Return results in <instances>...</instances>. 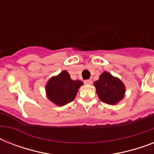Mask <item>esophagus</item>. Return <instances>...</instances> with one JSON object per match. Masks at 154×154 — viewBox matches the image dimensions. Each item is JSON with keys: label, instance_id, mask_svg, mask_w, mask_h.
I'll return each mask as SVG.
<instances>
[{"label": "esophagus", "instance_id": "1", "mask_svg": "<svg viewBox=\"0 0 154 154\" xmlns=\"http://www.w3.org/2000/svg\"><path fill=\"white\" fill-rule=\"evenodd\" d=\"M84 83L85 85H91L92 83H93V82H92V80L88 79V80H85V82H84Z\"/></svg>", "mask_w": 154, "mask_h": 154}]
</instances>
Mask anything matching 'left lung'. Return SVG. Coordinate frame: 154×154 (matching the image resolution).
I'll list each match as a JSON object with an SVG mask.
<instances>
[{"label":"left lung","instance_id":"left-lung-1","mask_svg":"<svg viewBox=\"0 0 154 154\" xmlns=\"http://www.w3.org/2000/svg\"><path fill=\"white\" fill-rule=\"evenodd\" d=\"M97 94L103 102L109 105L117 104L124 97V84L117 77H112L107 72L100 75L98 81L94 82Z\"/></svg>","mask_w":154,"mask_h":154}]
</instances>
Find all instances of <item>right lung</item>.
I'll return each instance as SVG.
<instances>
[{"instance_id": "obj_1", "label": "right lung", "mask_w": 154, "mask_h": 154, "mask_svg": "<svg viewBox=\"0 0 154 154\" xmlns=\"http://www.w3.org/2000/svg\"><path fill=\"white\" fill-rule=\"evenodd\" d=\"M83 85L81 81H73L67 71L52 77L46 85L48 98L57 105H64L74 100L78 89Z\"/></svg>"}]
</instances>
